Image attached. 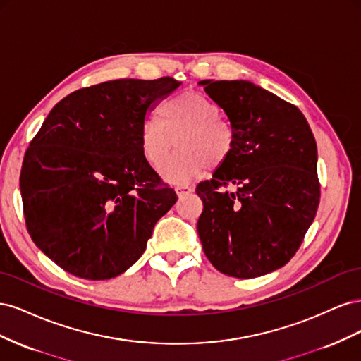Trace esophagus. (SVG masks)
I'll use <instances>...</instances> for the list:
<instances>
[{"instance_id": "34e87169", "label": "esophagus", "mask_w": 361, "mask_h": 361, "mask_svg": "<svg viewBox=\"0 0 361 361\" xmlns=\"http://www.w3.org/2000/svg\"><path fill=\"white\" fill-rule=\"evenodd\" d=\"M176 194L179 195V197H182V195H188L190 192H192V188L190 187V185H185V183H179L176 185Z\"/></svg>"}]
</instances>
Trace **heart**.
<instances>
[{
    "label": "heart",
    "mask_w": 361,
    "mask_h": 361,
    "mask_svg": "<svg viewBox=\"0 0 361 361\" xmlns=\"http://www.w3.org/2000/svg\"><path fill=\"white\" fill-rule=\"evenodd\" d=\"M220 108L199 92H183L159 108V118H146L140 128V149L155 170L169 162L174 146L182 152L166 171L167 179H182L216 169L231 158L235 130L221 118Z\"/></svg>",
    "instance_id": "1"
}]
</instances>
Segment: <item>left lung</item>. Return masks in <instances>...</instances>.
<instances>
[{
  "instance_id": "left-lung-1",
  "label": "left lung",
  "mask_w": 361,
  "mask_h": 361,
  "mask_svg": "<svg viewBox=\"0 0 361 361\" xmlns=\"http://www.w3.org/2000/svg\"><path fill=\"white\" fill-rule=\"evenodd\" d=\"M235 130L231 158L195 188L206 257L226 276L253 279L286 265L318 211V149L297 106L250 81H200ZM236 184L238 191L224 188Z\"/></svg>"
}]
</instances>
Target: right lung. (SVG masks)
Here are the masks:
<instances>
[{"label": "right lung", "mask_w": 361, "mask_h": 361, "mask_svg": "<svg viewBox=\"0 0 361 361\" xmlns=\"http://www.w3.org/2000/svg\"><path fill=\"white\" fill-rule=\"evenodd\" d=\"M179 85L164 76L84 87L54 106L31 140L19 178L27 231L69 274L120 276L176 203L141 154L140 128Z\"/></svg>", "instance_id": "1"}]
</instances>
